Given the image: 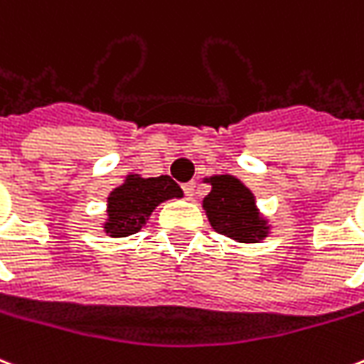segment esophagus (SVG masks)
Returning a JSON list of instances; mask_svg holds the SVG:
<instances>
[{
	"mask_svg": "<svg viewBox=\"0 0 364 364\" xmlns=\"http://www.w3.org/2000/svg\"><path fill=\"white\" fill-rule=\"evenodd\" d=\"M194 188H196V183H194V181H188V183H185V185H183V191H185V196H187V198H193Z\"/></svg>",
	"mask_w": 364,
	"mask_h": 364,
	"instance_id": "34e87169",
	"label": "esophagus"
}]
</instances>
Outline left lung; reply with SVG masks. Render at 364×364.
I'll list each match as a JSON object with an SVG mask.
<instances>
[{
  "label": "left lung",
  "instance_id": "1",
  "mask_svg": "<svg viewBox=\"0 0 364 364\" xmlns=\"http://www.w3.org/2000/svg\"><path fill=\"white\" fill-rule=\"evenodd\" d=\"M204 181L212 185L202 208L213 231L244 244H256L267 237L271 225L257 210L254 193L240 179L212 176Z\"/></svg>",
  "mask_w": 364,
  "mask_h": 364
}]
</instances>
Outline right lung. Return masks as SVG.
I'll return each mask as SVG.
<instances>
[{"instance_id": "add662e5", "label": "right lung", "mask_w": 364, "mask_h": 364, "mask_svg": "<svg viewBox=\"0 0 364 364\" xmlns=\"http://www.w3.org/2000/svg\"><path fill=\"white\" fill-rule=\"evenodd\" d=\"M171 198H183V191L170 176H126L120 187L108 194L102 231L112 238L135 235L145 227L154 208Z\"/></svg>"}]
</instances>
